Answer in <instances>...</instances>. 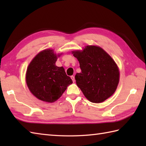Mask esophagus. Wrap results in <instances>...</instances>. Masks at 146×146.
<instances>
[{
  "label": "esophagus",
  "mask_w": 146,
  "mask_h": 146,
  "mask_svg": "<svg viewBox=\"0 0 146 146\" xmlns=\"http://www.w3.org/2000/svg\"><path fill=\"white\" fill-rule=\"evenodd\" d=\"M71 80H73V82H75V76H71Z\"/></svg>",
  "instance_id": "obj_1"
}]
</instances>
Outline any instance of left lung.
Listing matches in <instances>:
<instances>
[{"label":"left lung","instance_id":"8db88e82","mask_svg":"<svg viewBox=\"0 0 146 146\" xmlns=\"http://www.w3.org/2000/svg\"><path fill=\"white\" fill-rule=\"evenodd\" d=\"M82 72L76 73L77 86L93 103H100L113 94L119 82L116 63L103 49L87 46L82 51L73 52Z\"/></svg>","mask_w":146,"mask_h":146}]
</instances>
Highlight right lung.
<instances>
[{
  "label": "right lung",
  "mask_w": 146,
  "mask_h": 146,
  "mask_svg": "<svg viewBox=\"0 0 146 146\" xmlns=\"http://www.w3.org/2000/svg\"><path fill=\"white\" fill-rule=\"evenodd\" d=\"M56 60L53 50L45 49L36 56L26 71V83L31 92L39 100L50 103L60 98L73 83L63 67L56 66Z\"/></svg>",
  "instance_id": "1"
}]
</instances>
